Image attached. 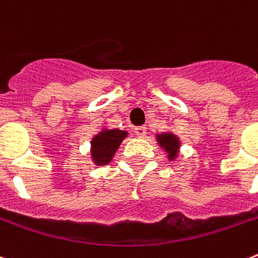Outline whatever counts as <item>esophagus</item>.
<instances>
[{
  "label": "esophagus",
  "mask_w": 258,
  "mask_h": 258,
  "mask_svg": "<svg viewBox=\"0 0 258 258\" xmlns=\"http://www.w3.org/2000/svg\"><path fill=\"white\" fill-rule=\"evenodd\" d=\"M135 134H137L138 137L139 138H143V137H146V127L145 125H141V127H135Z\"/></svg>",
  "instance_id": "esophagus-1"
}]
</instances>
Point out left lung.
<instances>
[{
  "label": "left lung",
  "mask_w": 258,
  "mask_h": 258,
  "mask_svg": "<svg viewBox=\"0 0 258 258\" xmlns=\"http://www.w3.org/2000/svg\"><path fill=\"white\" fill-rule=\"evenodd\" d=\"M155 139H157L161 149H164L165 153L168 154V160H176L178 157V151H180V138L173 133H162L157 134Z\"/></svg>",
  "instance_id": "left-lung-1"
}]
</instances>
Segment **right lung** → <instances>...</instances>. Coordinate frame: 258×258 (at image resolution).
<instances>
[{
	"instance_id": "obj_1",
	"label": "right lung",
	"mask_w": 258,
	"mask_h": 258,
	"mask_svg": "<svg viewBox=\"0 0 258 258\" xmlns=\"http://www.w3.org/2000/svg\"><path fill=\"white\" fill-rule=\"evenodd\" d=\"M127 135V131L117 128H103L100 133L96 134L90 141V157L93 164L97 166L109 164Z\"/></svg>"
}]
</instances>
